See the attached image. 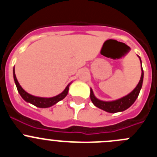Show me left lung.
<instances>
[{
    "mask_svg": "<svg viewBox=\"0 0 157 157\" xmlns=\"http://www.w3.org/2000/svg\"><path fill=\"white\" fill-rule=\"evenodd\" d=\"M141 60V59H140ZM143 77H144V72L142 70V67H141V76L140 78V81L138 82V86L135 87L132 92L129 94L128 95L123 97L119 100L113 101H102L98 100V98H95L92 89L90 90V99L92 101L93 104L96 107H98L99 109L105 111V112H110V113H116V112H123L126 110L130 107L134 101H136L137 98L138 97L140 90H141V86H142V82H143Z\"/></svg>",
    "mask_w": 157,
    "mask_h": 157,
    "instance_id": "left-lung-1",
    "label": "left lung"
}]
</instances>
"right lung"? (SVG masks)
I'll return each mask as SVG.
<instances>
[{
	"instance_id": "add662e5",
	"label": "right lung",
	"mask_w": 157,
	"mask_h": 157,
	"mask_svg": "<svg viewBox=\"0 0 157 157\" xmlns=\"http://www.w3.org/2000/svg\"><path fill=\"white\" fill-rule=\"evenodd\" d=\"M13 77L14 80H15V83H16V87H17L18 92L19 93L20 96L22 98L29 103L32 104V105H35L36 107H38V108H48V107L52 106L53 105L56 104L58 101H61L63 98H65L68 93L69 90V85L65 88L64 90L59 94V95L56 96V97H53V98H38V97H34L33 95H30L28 93H27L26 91L20 86L19 83L18 82V80L16 78V74H15V68L13 69Z\"/></svg>"
}]
</instances>
